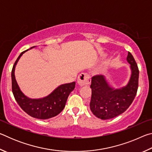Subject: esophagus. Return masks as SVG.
<instances>
[{
    "instance_id": "34e87169",
    "label": "esophagus",
    "mask_w": 152,
    "mask_h": 152,
    "mask_svg": "<svg viewBox=\"0 0 152 152\" xmlns=\"http://www.w3.org/2000/svg\"><path fill=\"white\" fill-rule=\"evenodd\" d=\"M91 82V76L87 73H82L78 77V83L79 85L84 86L90 84Z\"/></svg>"
}]
</instances>
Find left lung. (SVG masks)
<instances>
[{
    "mask_svg": "<svg viewBox=\"0 0 152 152\" xmlns=\"http://www.w3.org/2000/svg\"><path fill=\"white\" fill-rule=\"evenodd\" d=\"M127 60L131 65L132 75L127 85L125 87L115 89L109 85L104 76H92L90 108L93 115L99 119H113L122 114L135 99L139 84V69L130 52H128Z\"/></svg>",
    "mask_w": 152,
    "mask_h": 152,
    "instance_id": "left-lung-1",
    "label": "left lung"
}]
</instances>
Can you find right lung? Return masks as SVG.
<instances>
[{
	"instance_id": "add662e5",
	"label": "right lung",
	"mask_w": 152,
	"mask_h": 152,
	"mask_svg": "<svg viewBox=\"0 0 152 152\" xmlns=\"http://www.w3.org/2000/svg\"><path fill=\"white\" fill-rule=\"evenodd\" d=\"M27 50H29L23 51L20 53L12 67L11 72L12 93L18 104L31 117L39 119H50L62 111L69 94L75 88L76 82H73L60 85L50 95L43 99H31L25 96L20 91L15 80V68L20 56Z\"/></svg>"
}]
</instances>
